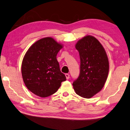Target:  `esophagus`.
Returning <instances> with one entry per match:
<instances>
[{
  "label": "esophagus",
  "instance_id": "esophagus-1",
  "mask_svg": "<svg viewBox=\"0 0 130 130\" xmlns=\"http://www.w3.org/2000/svg\"><path fill=\"white\" fill-rule=\"evenodd\" d=\"M65 76H66V78H67V79H69V74H68V73H66L65 74Z\"/></svg>",
  "mask_w": 130,
  "mask_h": 130
}]
</instances>
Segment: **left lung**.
<instances>
[{"mask_svg":"<svg viewBox=\"0 0 130 130\" xmlns=\"http://www.w3.org/2000/svg\"><path fill=\"white\" fill-rule=\"evenodd\" d=\"M75 47L79 51L80 69L73 82L76 93L90 98L104 87L109 73V61L106 51L94 36L87 35L78 41Z\"/></svg>","mask_w":130,"mask_h":130,"instance_id":"obj_1","label":"left lung"}]
</instances>
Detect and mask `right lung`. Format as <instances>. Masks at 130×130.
<instances>
[{"label": "right lung", "mask_w": 130, "mask_h": 130, "mask_svg": "<svg viewBox=\"0 0 130 130\" xmlns=\"http://www.w3.org/2000/svg\"><path fill=\"white\" fill-rule=\"evenodd\" d=\"M62 47L54 39L47 37L34 43L26 51L21 66L22 79L34 94L42 98L50 96L66 80L57 59Z\"/></svg>", "instance_id": "right-lung-1"}]
</instances>
